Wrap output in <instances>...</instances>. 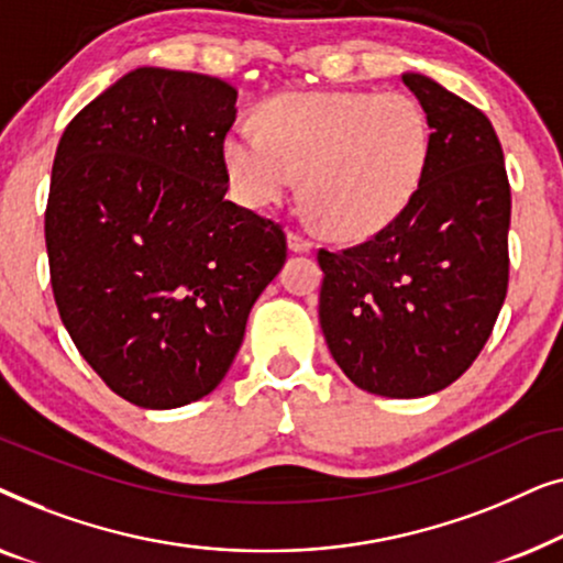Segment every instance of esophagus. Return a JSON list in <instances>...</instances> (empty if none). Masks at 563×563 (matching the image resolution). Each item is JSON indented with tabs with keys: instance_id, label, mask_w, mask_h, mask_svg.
Wrapping results in <instances>:
<instances>
[{
	"instance_id": "1",
	"label": "esophagus",
	"mask_w": 563,
	"mask_h": 563,
	"mask_svg": "<svg viewBox=\"0 0 563 563\" xmlns=\"http://www.w3.org/2000/svg\"><path fill=\"white\" fill-rule=\"evenodd\" d=\"M287 241H289V249L295 253H307L312 251V241L307 235L299 233V230H289L287 233Z\"/></svg>"
}]
</instances>
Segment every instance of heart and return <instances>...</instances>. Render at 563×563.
Listing matches in <instances>:
<instances>
[{
	"label": "heart",
	"mask_w": 563,
	"mask_h": 563,
	"mask_svg": "<svg viewBox=\"0 0 563 563\" xmlns=\"http://www.w3.org/2000/svg\"><path fill=\"white\" fill-rule=\"evenodd\" d=\"M222 156L243 205H276L302 174V199L320 225L364 241L415 202L433 125L407 91H284L258 107V128L230 130Z\"/></svg>",
	"instance_id": "b5f03b06"
}]
</instances>
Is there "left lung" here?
I'll list each match as a JSON object with an SVG mask.
<instances>
[{"label": "left lung", "instance_id": "8db88e82", "mask_svg": "<svg viewBox=\"0 0 563 563\" xmlns=\"http://www.w3.org/2000/svg\"><path fill=\"white\" fill-rule=\"evenodd\" d=\"M433 125L428 176L407 212L366 243L318 251L320 325L335 364L382 397L459 379L507 295L510 181L487 114L422 74H402Z\"/></svg>", "mask_w": 563, "mask_h": 563}]
</instances>
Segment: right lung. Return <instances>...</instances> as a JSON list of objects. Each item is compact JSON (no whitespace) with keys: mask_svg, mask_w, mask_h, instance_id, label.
Instances as JSON below:
<instances>
[{"mask_svg":"<svg viewBox=\"0 0 563 563\" xmlns=\"http://www.w3.org/2000/svg\"><path fill=\"white\" fill-rule=\"evenodd\" d=\"M238 91L143 66L60 135L45 207L58 314L114 395L172 410L210 395L287 261L279 222L225 199Z\"/></svg>","mask_w":563,"mask_h":563,"instance_id":"obj_1","label":"right lung"}]
</instances>
